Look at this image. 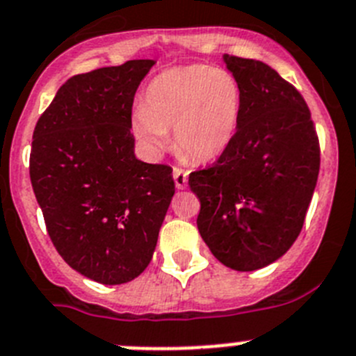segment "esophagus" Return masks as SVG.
I'll use <instances>...</instances> for the list:
<instances>
[{
    "label": "esophagus",
    "instance_id": "obj_1",
    "mask_svg": "<svg viewBox=\"0 0 356 356\" xmlns=\"http://www.w3.org/2000/svg\"><path fill=\"white\" fill-rule=\"evenodd\" d=\"M174 181H175V188L177 190H184L188 184V172H184L182 168H174Z\"/></svg>",
    "mask_w": 356,
    "mask_h": 356
}]
</instances>
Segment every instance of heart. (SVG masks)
<instances>
[{
    "instance_id": "heart-1",
    "label": "heart",
    "mask_w": 356,
    "mask_h": 356,
    "mask_svg": "<svg viewBox=\"0 0 356 356\" xmlns=\"http://www.w3.org/2000/svg\"><path fill=\"white\" fill-rule=\"evenodd\" d=\"M240 111L242 89L229 71L200 64L174 67L147 86L132 129L156 152L166 147V132L174 131L179 152L209 161L229 147Z\"/></svg>"
}]
</instances>
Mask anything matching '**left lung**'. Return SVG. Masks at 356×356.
Listing matches in <instances>:
<instances>
[{
  "mask_svg": "<svg viewBox=\"0 0 356 356\" xmlns=\"http://www.w3.org/2000/svg\"><path fill=\"white\" fill-rule=\"evenodd\" d=\"M242 89L229 147L191 172L197 227L220 264L240 272L285 254L305 224L321 166L319 138L301 92L261 60L224 55Z\"/></svg>",
  "mask_w": 356,
  "mask_h": 356,
  "instance_id": "left-lung-1",
  "label": "left lung"
}]
</instances>
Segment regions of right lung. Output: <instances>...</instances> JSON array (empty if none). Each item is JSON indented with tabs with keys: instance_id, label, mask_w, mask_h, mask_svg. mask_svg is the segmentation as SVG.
Listing matches in <instances>:
<instances>
[{
	"instance_id": "right-lung-1",
	"label": "right lung",
	"mask_w": 356,
	"mask_h": 356,
	"mask_svg": "<svg viewBox=\"0 0 356 356\" xmlns=\"http://www.w3.org/2000/svg\"><path fill=\"white\" fill-rule=\"evenodd\" d=\"M154 60L71 76L33 131L30 181L63 259L104 285L152 259L175 184L172 168L134 156L132 104Z\"/></svg>"
}]
</instances>
